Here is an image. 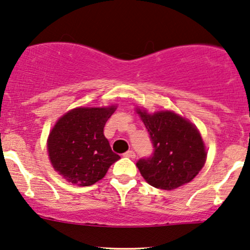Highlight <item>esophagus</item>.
<instances>
[{
    "mask_svg": "<svg viewBox=\"0 0 250 250\" xmlns=\"http://www.w3.org/2000/svg\"><path fill=\"white\" fill-rule=\"evenodd\" d=\"M123 156L129 157V159H134V157H135V153H134L133 150H128V151H125V154H123Z\"/></svg>",
    "mask_w": 250,
    "mask_h": 250,
    "instance_id": "obj_1",
    "label": "esophagus"
}]
</instances>
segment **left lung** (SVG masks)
<instances>
[{"label": "left lung", "mask_w": 250, "mask_h": 250, "mask_svg": "<svg viewBox=\"0 0 250 250\" xmlns=\"http://www.w3.org/2000/svg\"><path fill=\"white\" fill-rule=\"evenodd\" d=\"M147 128L154 153L140 159V173L155 188L171 190L190 182L207 159L205 143L193 123L173 111L148 114L137 109Z\"/></svg>", "instance_id": "left-lung-1"}]
</instances>
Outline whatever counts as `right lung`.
Returning a JSON list of instances; mask_svg holds the SVG:
<instances>
[{
	"instance_id": "right-lung-1",
	"label": "right lung",
	"mask_w": 250,
	"mask_h": 250,
	"mask_svg": "<svg viewBox=\"0 0 250 250\" xmlns=\"http://www.w3.org/2000/svg\"><path fill=\"white\" fill-rule=\"evenodd\" d=\"M115 110V105L75 108L56 122L48 137V153L54 169L65 180L81 187L91 186L120 159L103 134Z\"/></svg>"
}]
</instances>
